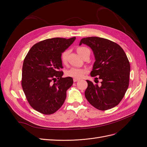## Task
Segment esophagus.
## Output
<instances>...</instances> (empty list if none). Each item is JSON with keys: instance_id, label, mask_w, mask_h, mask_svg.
I'll return each mask as SVG.
<instances>
[{"instance_id": "34e87169", "label": "esophagus", "mask_w": 147, "mask_h": 147, "mask_svg": "<svg viewBox=\"0 0 147 147\" xmlns=\"http://www.w3.org/2000/svg\"><path fill=\"white\" fill-rule=\"evenodd\" d=\"M79 81V79H76V78H74L73 79V81L74 82H78Z\"/></svg>"}]
</instances>
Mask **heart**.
<instances>
[{
	"mask_svg": "<svg viewBox=\"0 0 147 147\" xmlns=\"http://www.w3.org/2000/svg\"><path fill=\"white\" fill-rule=\"evenodd\" d=\"M87 47H78L77 48V52L81 57L86 50H88ZM69 50L66 49L61 53V61L63 64H66L68 60V56L69 53ZM87 72V71L85 69L82 68H71V69L67 70L66 72V75L67 76L74 78L76 79H81L84 76L86 73Z\"/></svg>",
	"mask_w": 147,
	"mask_h": 147,
	"instance_id": "obj_1",
	"label": "heart"
}]
</instances>
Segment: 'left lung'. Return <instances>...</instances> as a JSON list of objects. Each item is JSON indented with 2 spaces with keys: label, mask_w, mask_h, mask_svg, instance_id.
Here are the masks:
<instances>
[{
  "label": "left lung",
  "mask_w": 147,
  "mask_h": 147,
  "mask_svg": "<svg viewBox=\"0 0 147 147\" xmlns=\"http://www.w3.org/2000/svg\"><path fill=\"white\" fill-rule=\"evenodd\" d=\"M82 44L90 47L95 56L90 76H98L102 81L100 86L86 81V99L99 110L116 107L123 98L129 87L131 67L126 54L118 44L102 37H86L81 40L79 45Z\"/></svg>",
  "instance_id": "1"
}]
</instances>
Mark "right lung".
Listing matches in <instances>:
<instances>
[{
    "mask_svg": "<svg viewBox=\"0 0 147 147\" xmlns=\"http://www.w3.org/2000/svg\"><path fill=\"white\" fill-rule=\"evenodd\" d=\"M75 39L76 37L42 40L32 46L24 58L23 90L31 107L42 114L52 115L59 110L67 90L73 85L72 78H62L60 56Z\"/></svg>",
    "mask_w": 147,
    "mask_h": 147,
    "instance_id": "add662e5",
    "label": "right lung"
}]
</instances>
